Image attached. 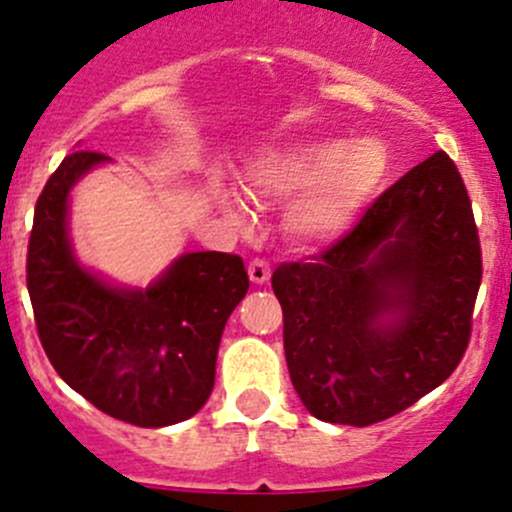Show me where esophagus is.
<instances>
[{
    "mask_svg": "<svg viewBox=\"0 0 512 512\" xmlns=\"http://www.w3.org/2000/svg\"><path fill=\"white\" fill-rule=\"evenodd\" d=\"M247 275H250V280L255 282V285H265V282L270 280V262H267L265 257H255V260H250V265H247Z\"/></svg>",
    "mask_w": 512,
    "mask_h": 512,
    "instance_id": "1",
    "label": "esophagus"
}]
</instances>
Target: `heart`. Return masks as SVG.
Segmentation results:
<instances>
[{"mask_svg":"<svg viewBox=\"0 0 512 512\" xmlns=\"http://www.w3.org/2000/svg\"><path fill=\"white\" fill-rule=\"evenodd\" d=\"M384 175V153L371 141L339 146L304 141L267 151L242 173L257 200H292L287 230L302 242H329L349 230Z\"/></svg>","mask_w":512,"mask_h":512,"instance_id":"b5f03b06","label":"heart"}]
</instances>
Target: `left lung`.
<instances>
[{
	"mask_svg": "<svg viewBox=\"0 0 512 512\" xmlns=\"http://www.w3.org/2000/svg\"><path fill=\"white\" fill-rule=\"evenodd\" d=\"M480 277L471 198L443 151L386 188L327 250L282 262L272 289L309 414L371 426L443 384L471 342ZM384 313L397 322L381 323Z\"/></svg>",
	"mask_w": 512,
	"mask_h": 512,
	"instance_id": "1",
	"label": "left lung"
}]
</instances>
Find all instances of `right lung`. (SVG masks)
Segmentation results:
<instances>
[{"label":"right lung","instance_id":"obj_1","mask_svg":"<svg viewBox=\"0 0 512 512\" xmlns=\"http://www.w3.org/2000/svg\"><path fill=\"white\" fill-rule=\"evenodd\" d=\"M108 156L74 151L41 190L27 250L36 332L56 374L103 414L141 428L198 414L245 265L227 252L183 255L146 292L113 289L81 270L66 237V198Z\"/></svg>","mask_w":512,"mask_h":512}]
</instances>
